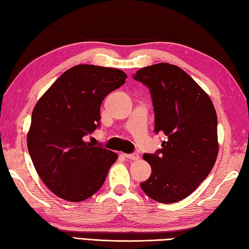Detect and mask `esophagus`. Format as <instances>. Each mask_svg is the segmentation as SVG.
I'll return each mask as SVG.
<instances>
[{"label": "esophagus", "mask_w": 249, "mask_h": 249, "mask_svg": "<svg viewBox=\"0 0 249 249\" xmlns=\"http://www.w3.org/2000/svg\"><path fill=\"white\" fill-rule=\"evenodd\" d=\"M124 156L126 158L130 159V160H138V159H140V155H138V154H130V155L124 154Z\"/></svg>", "instance_id": "esophagus-1"}]
</instances>
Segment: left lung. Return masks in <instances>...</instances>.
Returning a JSON list of instances; mask_svg holds the SVG:
<instances>
[{
    "label": "left lung",
    "instance_id": "8db88e82",
    "mask_svg": "<svg viewBox=\"0 0 249 249\" xmlns=\"http://www.w3.org/2000/svg\"><path fill=\"white\" fill-rule=\"evenodd\" d=\"M134 79L149 88L155 132L166 136L157 154L142 156L151 175L141 187L159 203H175L190 196L216 161L215 108L209 94L175 65L145 67Z\"/></svg>",
    "mask_w": 249,
    "mask_h": 249
}]
</instances>
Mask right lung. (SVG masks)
Masks as SVG:
<instances>
[{
  "label": "right lung",
  "mask_w": 249,
  "mask_h": 249,
  "mask_svg": "<svg viewBox=\"0 0 249 249\" xmlns=\"http://www.w3.org/2000/svg\"><path fill=\"white\" fill-rule=\"evenodd\" d=\"M127 78L122 70L78 65L62 73L33 109L27 148L37 174L57 196L94 195L119 156L84 141L100 124L101 103Z\"/></svg>",
  "instance_id": "obj_1"
}]
</instances>
